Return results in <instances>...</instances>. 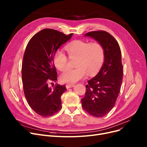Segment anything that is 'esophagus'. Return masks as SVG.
<instances>
[{
	"label": "esophagus",
	"instance_id": "esophagus-1",
	"mask_svg": "<svg viewBox=\"0 0 147 147\" xmlns=\"http://www.w3.org/2000/svg\"><path fill=\"white\" fill-rule=\"evenodd\" d=\"M74 86V84H67L66 85H65V86H66V88H67V89L73 88Z\"/></svg>",
	"mask_w": 147,
	"mask_h": 147
}]
</instances>
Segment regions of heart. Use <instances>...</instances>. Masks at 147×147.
<instances>
[{"instance_id":"obj_1","label":"heart","mask_w":147,"mask_h":147,"mask_svg":"<svg viewBox=\"0 0 147 147\" xmlns=\"http://www.w3.org/2000/svg\"><path fill=\"white\" fill-rule=\"evenodd\" d=\"M69 58H76L74 69H68L60 76L61 80L67 83H75L86 76L96 74L101 68L105 53L102 45L98 42H88L84 40H75L65 46ZM55 67L59 71L67 67L68 58L61 50H58L53 58Z\"/></svg>"}]
</instances>
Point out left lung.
Returning a JSON list of instances; mask_svg holds the SVG:
<instances>
[{
    "mask_svg": "<svg viewBox=\"0 0 147 147\" xmlns=\"http://www.w3.org/2000/svg\"><path fill=\"white\" fill-rule=\"evenodd\" d=\"M101 43L104 49L103 65L94 78L88 81L83 109L89 114L102 117L114 107L120 91L123 67L119 45L110 33L102 30L84 34Z\"/></svg>",
    "mask_w": 147,
    "mask_h": 147,
    "instance_id": "8db88e82",
    "label": "left lung"
}]
</instances>
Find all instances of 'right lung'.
Masks as SVG:
<instances>
[{
  "instance_id": "obj_1",
  "label": "right lung",
  "mask_w": 147,
  "mask_h": 147,
  "mask_svg": "<svg viewBox=\"0 0 147 147\" xmlns=\"http://www.w3.org/2000/svg\"><path fill=\"white\" fill-rule=\"evenodd\" d=\"M73 34L45 28L33 36L27 45L22 64L23 90L30 107L42 117L51 116L62 107L61 96L67 90L65 85L55 84L52 88L49 83L57 80L54 54Z\"/></svg>"
}]
</instances>
